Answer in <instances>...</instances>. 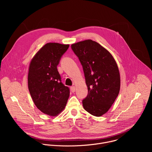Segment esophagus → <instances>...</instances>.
I'll list each match as a JSON object with an SVG mask.
<instances>
[{"instance_id":"obj_1","label":"esophagus","mask_w":152,"mask_h":152,"mask_svg":"<svg viewBox=\"0 0 152 152\" xmlns=\"http://www.w3.org/2000/svg\"><path fill=\"white\" fill-rule=\"evenodd\" d=\"M75 89L76 88H75V86H71V87H70V90L73 93H74L75 91Z\"/></svg>"}]
</instances>
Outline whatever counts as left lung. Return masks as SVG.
<instances>
[{
  "mask_svg": "<svg viewBox=\"0 0 152 152\" xmlns=\"http://www.w3.org/2000/svg\"><path fill=\"white\" fill-rule=\"evenodd\" d=\"M82 66L88 95L82 100L84 109L93 115L105 114L117 97L120 77L112 55L98 42L87 39L71 46Z\"/></svg>",
  "mask_w": 152,
  "mask_h": 152,
  "instance_id": "left-lung-1",
  "label": "left lung"
}]
</instances>
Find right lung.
<instances>
[{"label": "right lung", "mask_w": 152, "mask_h": 152, "mask_svg": "<svg viewBox=\"0 0 152 152\" xmlns=\"http://www.w3.org/2000/svg\"><path fill=\"white\" fill-rule=\"evenodd\" d=\"M69 45L47 43L32 59L28 73V88L42 113L56 116L66 107L70 89L61 82L57 66Z\"/></svg>", "instance_id": "obj_1"}]
</instances>
